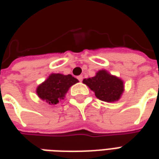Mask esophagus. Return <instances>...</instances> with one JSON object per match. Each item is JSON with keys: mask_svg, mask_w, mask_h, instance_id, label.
I'll use <instances>...</instances> for the list:
<instances>
[{"mask_svg": "<svg viewBox=\"0 0 159 159\" xmlns=\"http://www.w3.org/2000/svg\"><path fill=\"white\" fill-rule=\"evenodd\" d=\"M77 79L79 80L80 82H82V81H83V76H82V75H80V76H77Z\"/></svg>", "mask_w": 159, "mask_h": 159, "instance_id": "esophagus-1", "label": "esophagus"}]
</instances>
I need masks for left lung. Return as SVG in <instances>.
<instances>
[{"label": "left lung", "mask_w": 159, "mask_h": 159, "mask_svg": "<svg viewBox=\"0 0 159 159\" xmlns=\"http://www.w3.org/2000/svg\"><path fill=\"white\" fill-rule=\"evenodd\" d=\"M83 83L93 90L99 100L107 102L119 100L124 90L123 81L105 70H99L93 77L83 79Z\"/></svg>", "instance_id": "1"}]
</instances>
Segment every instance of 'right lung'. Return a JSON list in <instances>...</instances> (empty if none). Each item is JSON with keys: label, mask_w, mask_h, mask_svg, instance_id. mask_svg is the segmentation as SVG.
<instances>
[{"label": "right lung", "mask_w": 159, "mask_h": 159, "mask_svg": "<svg viewBox=\"0 0 159 159\" xmlns=\"http://www.w3.org/2000/svg\"><path fill=\"white\" fill-rule=\"evenodd\" d=\"M78 83V80L71 75L52 73L45 82L36 89V93L40 99L50 105H56L59 100H64L70 87Z\"/></svg>", "instance_id": "right-lung-1"}]
</instances>
